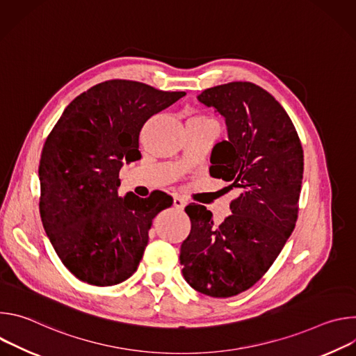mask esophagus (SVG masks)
<instances>
[{
  "instance_id": "esophagus-1",
  "label": "esophagus",
  "mask_w": 356,
  "mask_h": 356,
  "mask_svg": "<svg viewBox=\"0 0 356 356\" xmlns=\"http://www.w3.org/2000/svg\"><path fill=\"white\" fill-rule=\"evenodd\" d=\"M173 206L177 209V210H183L186 207V201L180 197H175L173 198Z\"/></svg>"
}]
</instances>
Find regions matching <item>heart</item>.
I'll return each mask as SVG.
<instances>
[{
  "label": "heart",
  "instance_id": "heart-1",
  "mask_svg": "<svg viewBox=\"0 0 356 356\" xmlns=\"http://www.w3.org/2000/svg\"><path fill=\"white\" fill-rule=\"evenodd\" d=\"M197 118H202V117H197Z\"/></svg>",
  "mask_w": 356,
  "mask_h": 356
}]
</instances>
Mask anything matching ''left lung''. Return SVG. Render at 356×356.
Wrapping results in <instances>:
<instances>
[{
    "mask_svg": "<svg viewBox=\"0 0 356 356\" xmlns=\"http://www.w3.org/2000/svg\"><path fill=\"white\" fill-rule=\"evenodd\" d=\"M201 104L225 118L228 140L211 152L210 175L241 194L220 225L204 206L190 204L188 236L180 248L186 282L211 297H232L255 284L291 235L302 180V147L273 95L249 81L202 91Z\"/></svg>",
    "mask_w": 356,
    "mask_h": 356,
    "instance_id": "8db88e82",
    "label": "left lung"
}]
</instances>
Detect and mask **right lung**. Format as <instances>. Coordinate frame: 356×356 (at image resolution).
Segmentation results:
<instances>
[{"label":"right lung","instance_id":"add662e5","mask_svg":"<svg viewBox=\"0 0 356 356\" xmlns=\"http://www.w3.org/2000/svg\"><path fill=\"white\" fill-rule=\"evenodd\" d=\"M184 95L108 80L77 95L49 134L39 163L40 218L77 279L114 286L138 269L152 220L173 198L163 191L120 197V170L140 159L143 124Z\"/></svg>","mask_w":356,"mask_h":356}]
</instances>
